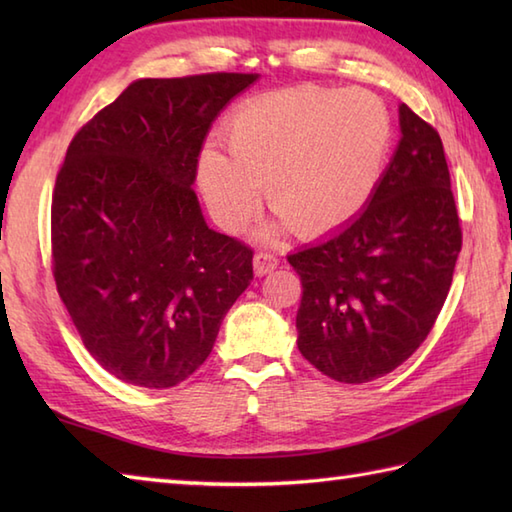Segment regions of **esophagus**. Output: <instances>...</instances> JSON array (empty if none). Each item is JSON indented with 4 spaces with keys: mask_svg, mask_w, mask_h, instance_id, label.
Here are the masks:
<instances>
[{
    "mask_svg": "<svg viewBox=\"0 0 512 512\" xmlns=\"http://www.w3.org/2000/svg\"><path fill=\"white\" fill-rule=\"evenodd\" d=\"M253 266H255V275L264 277L268 273H273V270L279 266V259L275 253H270V250H259V253L253 257Z\"/></svg>",
    "mask_w": 512,
    "mask_h": 512,
    "instance_id": "obj_1",
    "label": "esophagus"
}]
</instances>
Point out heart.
Masks as SVG:
<instances>
[{"label": "heart", "mask_w": 512, "mask_h": 512, "mask_svg": "<svg viewBox=\"0 0 512 512\" xmlns=\"http://www.w3.org/2000/svg\"><path fill=\"white\" fill-rule=\"evenodd\" d=\"M394 145L385 101L367 90L299 88L259 94L226 118L224 147H204L198 182L228 231L268 209L299 237L341 231L372 202Z\"/></svg>", "instance_id": "b5f03b06"}]
</instances>
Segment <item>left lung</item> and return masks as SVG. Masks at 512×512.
<instances>
[{
    "mask_svg": "<svg viewBox=\"0 0 512 512\" xmlns=\"http://www.w3.org/2000/svg\"><path fill=\"white\" fill-rule=\"evenodd\" d=\"M402 138L367 209L288 255L301 277L299 352L339 383L394 372L447 301L462 226L436 127L400 105Z\"/></svg>",
    "mask_w": 512,
    "mask_h": 512,
    "instance_id": "8db88e82",
    "label": "left lung"
}]
</instances>
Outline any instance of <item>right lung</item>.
Masks as SVG:
<instances>
[{"mask_svg":"<svg viewBox=\"0 0 512 512\" xmlns=\"http://www.w3.org/2000/svg\"><path fill=\"white\" fill-rule=\"evenodd\" d=\"M257 74L140 79L96 112L52 191V275L112 376L169 389L209 358L253 248L206 226L193 180L215 116Z\"/></svg>","mask_w":512,"mask_h":512,"instance_id":"add662e5","label":"right lung"}]
</instances>
